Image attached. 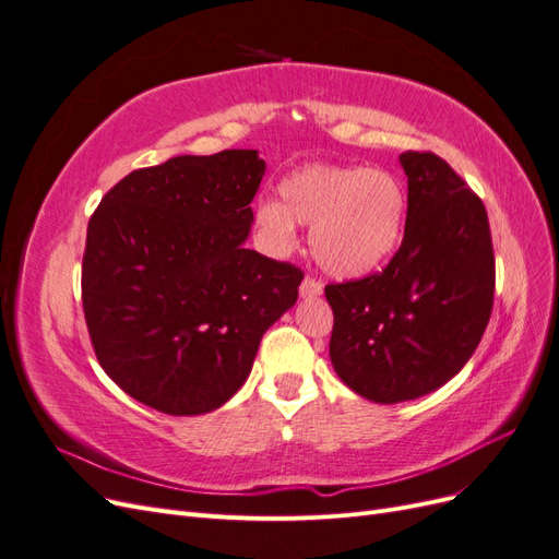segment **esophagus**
Listing matches in <instances>:
<instances>
[{"label": "esophagus", "mask_w": 559, "mask_h": 559, "mask_svg": "<svg viewBox=\"0 0 559 559\" xmlns=\"http://www.w3.org/2000/svg\"><path fill=\"white\" fill-rule=\"evenodd\" d=\"M321 292H324V286L314 277H306L300 282V298H317L321 296Z\"/></svg>", "instance_id": "34e87169"}]
</instances>
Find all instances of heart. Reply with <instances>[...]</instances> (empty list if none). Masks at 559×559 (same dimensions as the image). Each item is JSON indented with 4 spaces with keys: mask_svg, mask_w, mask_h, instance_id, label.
Returning <instances> with one entry per match:
<instances>
[{
    "mask_svg": "<svg viewBox=\"0 0 559 559\" xmlns=\"http://www.w3.org/2000/svg\"><path fill=\"white\" fill-rule=\"evenodd\" d=\"M408 193L384 167L306 165L280 181V202H259L253 222L270 249L296 247V224L310 228L314 261L333 277H364L399 249Z\"/></svg>",
    "mask_w": 559,
    "mask_h": 559,
    "instance_id": "b5f03b06",
    "label": "heart"
}]
</instances>
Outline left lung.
I'll list each match as a JSON object with an SVG mask.
<instances>
[{
  "mask_svg": "<svg viewBox=\"0 0 559 559\" xmlns=\"http://www.w3.org/2000/svg\"><path fill=\"white\" fill-rule=\"evenodd\" d=\"M399 163L408 177V216L394 259L378 275L326 286L331 364L373 403L419 399L460 373L495 298L483 200L429 151H405Z\"/></svg>",
  "mask_w": 559,
  "mask_h": 559,
  "instance_id": "obj_1",
  "label": "left lung"
}]
</instances>
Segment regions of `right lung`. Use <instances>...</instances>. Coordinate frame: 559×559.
<instances>
[{
	"instance_id": "1",
	"label": "right lung",
	"mask_w": 559,
	"mask_h": 559,
	"mask_svg": "<svg viewBox=\"0 0 559 559\" xmlns=\"http://www.w3.org/2000/svg\"><path fill=\"white\" fill-rule=\"evenodd\" d=\"M253 148L134 170L88 224L81 294L105 373L148 408L205 415L238 392L302 273L247 249Z\"/></svg>"
}]
</instances>
